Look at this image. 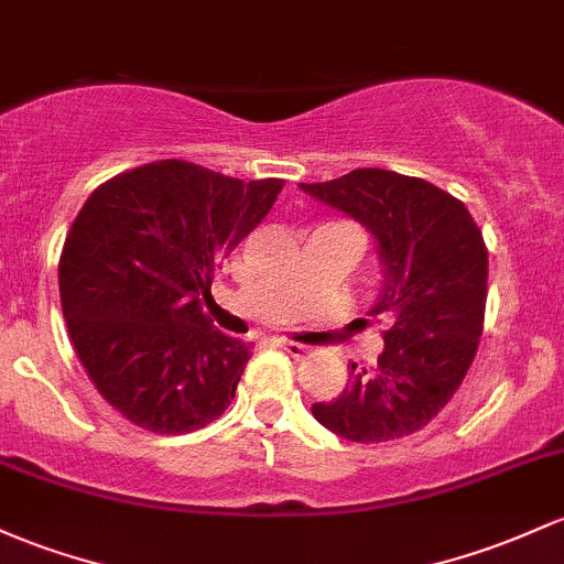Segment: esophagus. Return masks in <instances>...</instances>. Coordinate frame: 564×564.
<instances>
[{
	"label": "esophagus",
	"mask_w": 564,
	"mask_h": 564,
	"mask_svg": "<svg viewBox=\"0 0 564 564\" xmlns=\"http://www.w3.org/2000/svg\"><path fill=\"white\" fill-rule=\"evenodd\" d=\"M278 348H283L286 352H292L294 358H300V356H305V345H300V343H289V339H278Z\"/></svg>",
	"instance_id": "obj_1"
}]
</instances>
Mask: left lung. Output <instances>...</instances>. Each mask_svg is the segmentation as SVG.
I'll list each match as a JSON object with an SVG mask.
<instances>
[{
	"label": "left lung",
	"mask_w": 564,
	"mask_h": 564,
	"mask_svg": "<svg viewBox=\"0 0 564 564\" xmlns=\"http://www.w3.org/2000/svg\"><path fill=\"white\" fill-rule=\"evenodd\" d=\"M300 187L372 232L382 286L369 315L388 321L377 367L350 364L345 391L313 404V417L361 444L410 436L447 406L479 348L487 302L481 230L449 192L393 171L358 169Z\"/></svg>",
	"instance_id": "obj_1"
}]
</instances>
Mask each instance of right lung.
<instances>
[{"label":"right lung","instance_id":"add662e5","mask_svg":"<svg viewBox=\"0 0 564 564\" xmlns=\"http://www.w3.org/2000/svg\"><path fill=\"white\" fill-rule=\"evenodd\" d=\"M281 189L158 160L85 200L61 251V307L93 386L139 429L176 436L230 406L251 348L216 329L200 296Z\"/></svg>","mask_w":564,"mask_h":564}]
</instances>
